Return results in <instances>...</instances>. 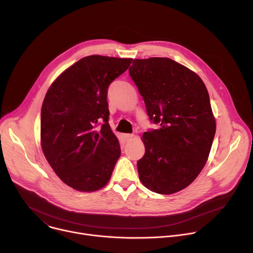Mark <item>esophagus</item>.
<instances>
[{
  "instance_id": "obj_1",
  "label": "esophagus",
  "mask_w": 253,
  "mask_h": 253,
  "mask_svg": "<svg viewBox=\"0 0 253 253\" xmlns=\"http://www.w3.org/2000/svg\"><path fill=\"white\" fill-rule=\"evenodd\" d=\"M123 137H124L125 141L127 142V141H130V140L134 137V135H133V134H124V135H123Z\"/></svg>"
}]
</instances>
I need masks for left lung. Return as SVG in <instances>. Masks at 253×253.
I'll return each mask as SVG.
<instances>
[{"label":"left lung","instance_id":"left-lung-1","mask_svg":"<svg viewBox=\"0 0 253 253\" xmlns=\"http://www.w3.org/2000/svg\"><path fill=\"white\" fill-rule=\"evenodd\" d=\"M129 75L159 129L143 134L145 154L137 161L143 185L172 194L203 169L216 125L208 91L194 72L169 58L133 60Z\"/></svg>","mask_w":253,"mask_h":253}]
</instances>
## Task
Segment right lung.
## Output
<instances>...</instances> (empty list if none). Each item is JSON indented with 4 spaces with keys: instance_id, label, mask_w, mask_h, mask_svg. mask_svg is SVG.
<instances>
[{
    "instance_id": "add662e5",
    "label": "right lung",
    "mask_w": 253,
    "mask_h": 253,
    "mask_svg": "<svg viewBox=\"0 0 253 253\" xmlns=\"http://www.w3.org/2000/svg\"><path fill=\"white\" fill-rule=\"evenodd\" d=\"M131 62L99 55L82 58L63 72L45 96L42 149L72 188L95 191L109 181L121 150L108 122V88Z\"/></svg>"
}]
</instances>
